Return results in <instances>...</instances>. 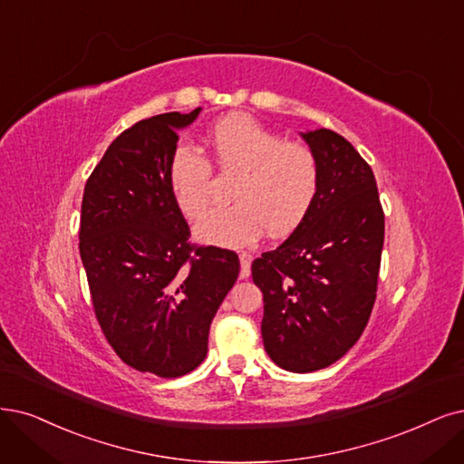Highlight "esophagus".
Listing matches in <instances>:
<instances>
[{"instance_id":"esophagus-1","label":"esophagus","mask_w":464,"mask_h":464,"mask_svg":"<svg viewBox=\"0 0 464 464\" xmlns=\"http://www.w3.org/2000/svg\"><path fill=\"white\" fill-rule=\"evenodd\" d=\"M238 260H241V279H248L250 266H252V256L248 252H241V254H238Z\"/></svg>"}]
</instances>
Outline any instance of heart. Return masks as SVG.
Returning <instances> with one entry per match:
<instances>
[{"mask_svg":"<svg viewBox=\"0 0 464 464\" xmlns=\"http://www.w3.org/2000/svg\"><path fill=\"white\" fill-rule=\"evenodd\" d=\"M206 147L216 168L237 174L235 204L214 208L195 226L200 243L241 248L267 233L295 231L319 193L317 154L304 143L264 128L246 114H231L208 131ZM212 166L195 149L179 145L168 164V187L176 208L187 219L198 218L210 200Z\"/></svg>","mask_w":464,"mask_h":464,"instance_id":"1","label":"heart"}]
</instances>
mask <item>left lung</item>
I'll return each mask as SVG.
<instances>
[{"label":"left lung","mask_w":464,"mask_h":464,"mask_svg":"<svg viewBox=\"0 0 464 464\" xmlns=\"http://www.w3.org/2000/svg\"><path fill=\"white\" fill-rule=\"evenodd\" d=\"M321 166L312 210L286 241L252 262L264 293L262 338L290 372L333 365L371 317L384 245V212L371 166L333 130L300 133Z\"/></svg>","instance_id":"1"}]
</instances>
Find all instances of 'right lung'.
<instances>
[{
	"label": "right lung",
	"instance_id": "obj_1",
	"mask_svg": "<svg viewBox=\"0 0 464 464\" xmlns=\"http://www.w3.org/2000/svg\"><path fill=\"white\" fill-rule=\"evenodd\" d=\"M188 114L133 124L111 143L83 188L80 256L97 321L122 362L178 379L208 352L210 323L238 277L233 250L188 245L168 164Z\"/></svg>",
	"mask_w": 464,
	"mask_h": 464
}]
</instances>
